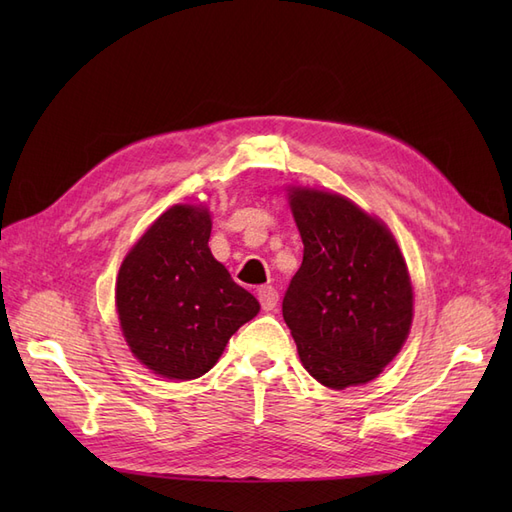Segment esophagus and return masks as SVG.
Wrapping results in <instances>:
<instances>
[{
  "label": "esophagus",
  "instance_id": "obj_1",
  "mask_svg": "<svg viewBox=\"0 0 512 512\" xmlns=\"http://www.w3.org/2000/svg\"><path fill=\"white\" fill-rule=\"evenodd\" d=\"M258 301L262 305V309L265 312H271V309H275L277 301H280V294H277V290L273 286H260L258 288Z\"/></svg>",
  "mask_w": 512,
  "mask_h": 512
}]
</instances>
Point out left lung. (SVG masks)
I'll return each instance as SVG.
<instances>
[{"instance_id":"8db88e82","label":"left lung","mask_w":512,"mask_h":512,"mask_svg":"<svg viewBox=\"0 0 512 512\" xmlns=\"http://www.w3.org/2000/svg\"><path fill=\"white\" fill-rule=\"evenodd\" d=\"M303 262L282 314L303 367L342 391L380 376L412 327V284L391 230L352 200L290 188Z\"/></svg>"}]
</instances>
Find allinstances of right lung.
Listing matches in <instances>:
<instances>
[{"label": "right lung", "mask_w": 512, "mask_h": 512, "mask_svg": "<svg viewBox=\"0 0 512 512\" xmlns=\"http://www.w3.org/2000/svg\"><path fill=\"white\" fill-rule=\"evenodd\" d=\"M211 215L175 205L123 258L115 303L132 354L153 374L194 380L218 363L230 335L260 305L209 250Z\"/></svg>", "instance_id": "1"}]
</instances>
